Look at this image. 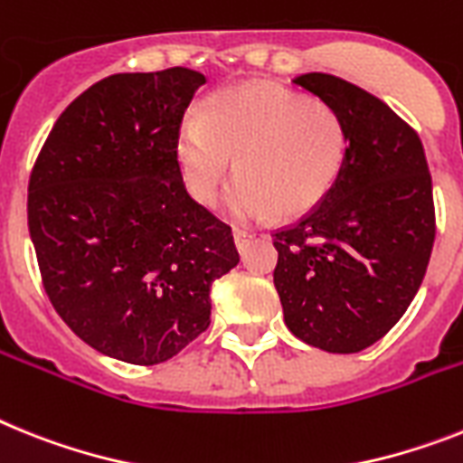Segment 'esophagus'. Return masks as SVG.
I'll return each instance as SVG.
<instances>
[{
    "mask_svg": "<svg viewBox=\"0 0 463 463\" xmlns=\"http://www.w3.org/2000/svg\"><path fill=\"white\" fill-rule=\"evenodd\" d=\"M256 235L251 231H235L232 232V240H235V247H238L240 254H244V251L250 250L251 240H254Z\"/></svg>",
    "mask_w": 463,
    "mask_h": 463,
    "instance_id": "1",
    "label": "esophagus"
}]
</instances>
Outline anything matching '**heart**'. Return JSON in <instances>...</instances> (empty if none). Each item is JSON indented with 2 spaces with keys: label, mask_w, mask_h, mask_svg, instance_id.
Wrapping results in <instances>:
<instances>
[{
  "label": "heart",
  "mask_w": 463,
  "mask_h": 463,
  "mask_svg": "<svg viewBox=\"0 0 463 463\" xmlns=\"http://www.w3.org/2000/svg\"><path fill=\"white\" fill-rule=\"evenodd\" d=\"M238 157L240 176L225 188L221 212L238 223L301 216L317 207L341 172L345 129L325 103L273 84L225 89L204 115H185L176 159L188 193L209 204Z\"/></svg>",
  "instance_id": "b5f03b06"
}]
</instances>
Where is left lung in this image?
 Returning <instances> with one entry per match:
<instances>
[{
  "mask_svg": "<svg viewBox=\"0 0 463 463\" xmlns=\"http://www.w3.org/2000/svg\"><path fill=\"white\" fill-rule=\"evenodd\" d=\"M294 84L344 122L341 172L308 216L273 235V282L294 336L327 353L376 344L417 297L436 240L433 184L417 131L341 77Z\"/></svg>",
  "mask_w": 463,
  "mask_h": 463,
  "instance_id": "left-lung-1",
  "label": "left lung"
}]
</instances>
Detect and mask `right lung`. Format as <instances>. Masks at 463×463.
Segmentation results:
<instances>
[{
    "label": "right lung",
    "mask_w": 463,
    "mask_h": 463,
    "mask_svg": "<svg viewBox=\"0 0 463 463\" xmlns=\"http://www.w3.org/2000/svg\"><path fill=\"white\" fill-rule=\"evenodd\" d=\"M202 72H118L53 124L27 185V228L53 308L93 351L159 364L212 322L231 228L185 193L176 136Z\"/></svg>",
    "instance_id": "obj_1"
}]
</instances>
